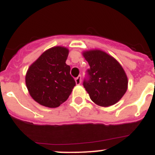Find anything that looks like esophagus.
Segmentation results:
<instances>
[{
  "instance_id": "esophagus-1",
  "label": "esophagus",
  "mask_w": 155,
  "mask_h": 155,
  "mask_svg": "<svg viewBox=\"0 0 155 155\" xmlns=\"http://www.w3.org/2000/svg\"><path fill=\"white\" fill-rule=\"evenodd\" d=\"M75 82H76V84H81V75H79L78 77H77L75 78Z\"/></svg>"
}]
</instances>
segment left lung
Here are the masks:
<instances>
[{"mask_svg": "<svg viewBox=\"0 0 155 155\" xmlns=\"http://www.w3.org/2000/svg\"><path fill=\"white\" fill-rule=\"evenodd\" d=\"M82 55L90 66V79L84 87L94 103L109 107L118 102L128 88V78L121 64L98 49L84 50Z\"/></svg>", "mask_w": 155, "mask_h": 155, "instance_id": "left-lung-1", "label": "left lung"}]
</instances>
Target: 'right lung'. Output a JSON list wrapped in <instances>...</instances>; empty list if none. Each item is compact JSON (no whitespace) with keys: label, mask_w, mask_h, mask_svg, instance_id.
<instances>
[{"label":"right lung","mask_w":155,"mask_h":155,"mask_svg":"<svg viewBox=\"0 0 155 155\" xmlns=\"http://www.w3.org/2000/svg\"><path fill=\"white\" fill-rule=\"evenodd\" d=\"M68 48L53 46L46 50L29 66L25 84L30 96L41 105L57 108L68 99L75 86L66 61Z\"/></svg>","instance_id":"1"}]
</instances>
